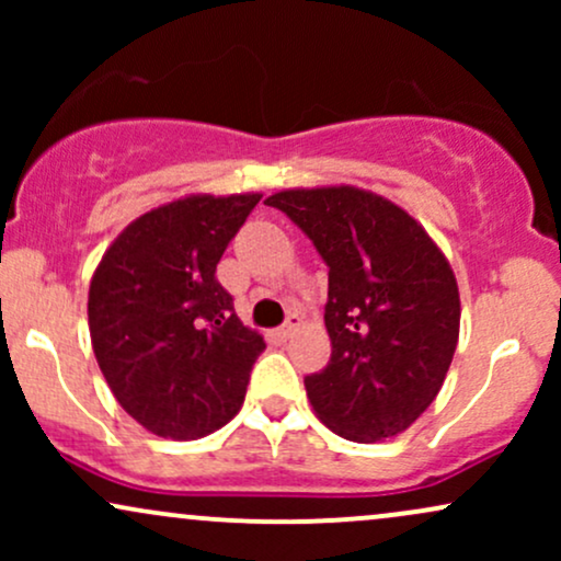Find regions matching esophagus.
<instances>
[{"instance_id":"obj_1","label":"esophagus","mask_w":561,"mask_h":561,"mask_svg":"<svg viewBox=\"0 0 561 561\" xmlns=\"http://www.w3.org/2000/svg\"><path fill=\"white\" fill-rule=\"evenodd\" d=\"M300 324H302V321H300L298 313H289L285 324L279 327V337H285V340H287V337H293V334L300 330Z\"/></svg>"}]
</instances>
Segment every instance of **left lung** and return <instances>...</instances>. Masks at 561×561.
<instances>
[{
  "label": "left lung",
  "mask_w": 561,
  "mask_h": 561,
  "mask_svg": "<svg viewBox=\"0 0 561 561\" xmlns=\"http://www.w3.org/2000/svg\"><path fill=\"white\" fill-rule=\"evenodd\" d=\"M330 266V364L306 377L313 411L345 440L409 430L443 388L459 343V285L416 218L369 190L340 184L266 197Z\"/></svg>",
  "instance_id": "left-lung-1"
}]
</instances>
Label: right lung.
Returning a JSON list of instances; mask_svg holds the SVG:
<instances>
[{
    "mask_svg": "<svg viewBox=\"0 0 561 561\" xmlns=\"http://www.w3.org/2000/svg\"><path fill=\"white\" fill-rule=\"evenodd\" d=\"M186 195L115 237L89 285V334L115 401L141 427L197 440L240 411L263 337L234 313L216 266L259 205Z\"/></svg>",
    "mask_w": 561,
    "mask_h": 561,
    "instance_id": "1",
    "label": "right lung"
}]
</instances>
